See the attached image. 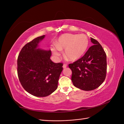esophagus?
<instances>
[{"label": "esophagus", "mask_w": 124, "mask_h": 124, "mask_svg": "<svg viewBox=\"0 0 124 124\" xmlns=\"http://www.w3.org/2000/svg\"><path fill=\"white\" fill-rule=\"evenodd\" d=\"M67 64H63V66H62V67H63V68H66V67H67Z\"/></svg>", "instance_id": "obj_1"}]
</instances>
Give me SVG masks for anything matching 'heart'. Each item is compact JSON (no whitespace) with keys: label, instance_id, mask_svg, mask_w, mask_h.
<instances>
[{"label":"heart","instance_id":"heart-1","mask_svg":"<svg viewBox=\"0 0 124 124\" xmlns=\"http://www.w3.org/2000/svg\"><path fill=\"white\" fill-rule=\"evenodd\" d=\"M89 44L87 37L85 35L65 33L60 36L55 44L52 45L51 50L55 56L61 55L65 50V56L70 61L80 59L87 50Z\"/></svg>","mask_w":124,"mask_h":124}]
</instances>
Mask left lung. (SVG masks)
Returning <instances> with one entry per match:
<instances>
[{"instance_id":"1","label":"left lung","mask_w":124,"mask_h":124,"mask_svg":"<svg viewBox=\"0 0 124 124\" xmlns=\"http://www.w3.org/2000/svg\"><path fill=\"white\" fill-rule=\"evenodd\" d=\"M91 40L93 45L83 57L69 65L74 86L86 91H92L102 84L107 72L106 54L98 41L92 38Z\"/></svg>"}]
</instances>
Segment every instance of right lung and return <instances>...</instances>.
<instances>
[{"instance_id":"add662e5","label":"right lung","mask_w":124,"mask_h":124,"mask_svg":"<svg viewBox=\"0 0 124 124\" xmlns=\"http://www.w3.org/2000/svg\"><path fill=\"white\" fill-rule=\"evenodd\" d=\"M45 35L38 37L25 44L17 58V74L26 92L36 97L50 95L58 87L62 63L50 59V50L39 48Z\"/></svg>"}]
</instances>
